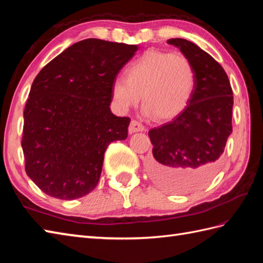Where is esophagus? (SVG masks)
<instances>
[{"mask_svg":"<svg viewBox=\"0 0 263 263\" xmlns=\"http://www.w3.org/2000/svg\"><path fill=\"white\" fill-rule=\"evenodd\" d=\"M144 131V126L138 121H131L130 126H128V132L136 133V132H142Z\"/></svg>","mask_w":263,"mask_h":263,"instance_id":"34e87169","label":"esophagus"}]
</instances>
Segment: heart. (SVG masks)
<instances>
[{
    "mask_svg": "<svg viewBox=\"0 0 263 263\" xmlns=\"http://www.w3.org/2000/svg\"><path fill=\"white\" fill-rule=\"evenodd\" d=\"M195 73L183 55L147 51L125 69V79L111 83V99L121 113L136 107L143 99V113L159 121L182 114L191 102Z\"/></svg>",
    "mask_w": 263,
    "mask_h": 263,
    "instance_id": "obj_1",
    "label": "heart"
}]
</instances>
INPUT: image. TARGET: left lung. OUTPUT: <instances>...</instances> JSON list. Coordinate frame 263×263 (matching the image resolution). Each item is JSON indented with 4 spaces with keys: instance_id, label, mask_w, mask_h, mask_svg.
<instances>
[{
    "instance_id": "left-lung-1",
    "label": "left lung",
    "mask_w": 263,
    "mask_h": 263,
    "mask_svg": "<svg viewBox=\"0 0 263 263\" xmlns=\"http://www.w3.org/2000/svg\"><path fill=\"white\" fill-rule=\"evenodd\" d=\"M167 43L191 62L195 87L182 114L149 131L154 148L148 172L167 191L185 193L205 185L219 170L233 131V91L225 70L203 49L183 38Z\"/></svg>"
}]
</instances>
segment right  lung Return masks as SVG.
I'll return each mask as SVG.
<instances>
[{"instance_id":"right-lung-1","label":"right lung","mask_w":263,"mask_h":263,"mask_svg":"<svg viewBox=\"0 0 263 263\" xmlns=\"http://www.w3.org/2000/svg\"><path fill=\"white\" fill-rule=\"evenodd\" d=\"M138 45L88 38L68 47L33 80L24 111L26 173L61 200L96 187L108 144L125 140L128 117L109 108L111 83Z\"/></svg>"}]
</instances>
